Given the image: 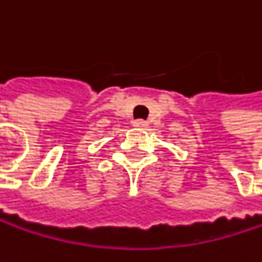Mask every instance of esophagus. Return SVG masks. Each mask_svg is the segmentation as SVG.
Here are the masks:
<instances>
[{
    "mask_svg": "<svg viewBox=\"0 0 262 262\" xmlns=\"http://www.w3.org/2000/svg\"><path fill=\"white\" fill-rule=\"evenodd\" d=\"M133 126L144 129V127H147V126H148V123H147V121H144V120H135V121H133Z\"/></svg>",
    "mask_w": 262,
    "mask_h": 262,
    "instance_id": "34e87169",
    "label": "esophagus"
}]
</instances>
